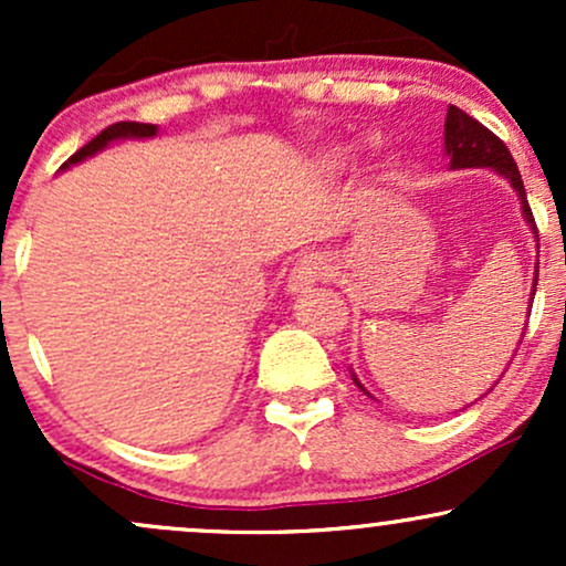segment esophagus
<instances>
[{"label": "esophagus", "instance_id": "obj_1", "mask_svg": "<svg viewBox=\"0 0 566 566\" xmlns=\"http://www.w3.org/2000/svg\"><path fill=\"white\" fill-rule=\"evenodd\" d=\"M333 274V263H329L327 255H319V252H311V255L297 258L295 265L290 271V292H303L314 287L316 282L327 279Z\"/></svg>", "mask_w": 566, "mask_h": 566}]
</instances>
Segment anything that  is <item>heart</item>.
<instances>
[{"instance_id": "b5f03b06", "label": "heart", "mask_w": 566, "mask_h": 566, "mask_svg": "<svg viewBox=\"0 0 566 566\" xmlns=\"http://www.w3.org/2000/svg\"><path fill=\"white\" fill-rule=\"evenodd\" d=\"M337 161H340V154H329V157H324V159H322V165H327V167H335Z\"/></svg>"}]
</instances>
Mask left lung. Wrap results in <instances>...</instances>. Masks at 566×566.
<instances>
[{
    "mask_svg": "<svg viewBox=\"0 0 566 566\" xmlns=\"http://www.w3.org/2000/svg\"><path fill=\"white\" fill-rule=\"evenodd\" d=\"M444 151H447V157H450L452 170H465V167H490V170L503 175L505 180H511V186L516 188L518 199H522V216L532 226V231H535V237H537L535 218H532L527 191H524V184H522V175H518L516 161H513L511 151L505 148V143L500 140L495 133H490L482 122L473 119V116L465 114L463 108L450 106L447 108V122H444ZM535 290H537V274H535V282H532V295H535ZM354 382L361 388V391H365V386L356 380V375H354Z\"/></svg>",
    "mask_w": 566,
    "mask_h": 566,
    "instance_id": "left-lung-1",
    "label": "left lung"
}]
</instances>
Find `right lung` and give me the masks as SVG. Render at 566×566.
I'll return each instance as SVG.
<instances>
[{"label":"right lung","mask_w":566,"mask_h":566,"mask_svg":"<svg viewBox=\"0 0 566 566\" xmlns=\"http://www.w3.org/2000/svg\"><path fill=\"white\" fill-rule=\"evenodd\" d=\"M154 135H157V125H146V122H116V125H108L106 129H103L101 135H95L87 146H82L74 157H69V161H63L61 170H66V167L76 165V161H82V159L93 157V154H97V151H103V148H106L112 140L154 138Z\"/></svg>","instance_id":"add662e5"}]
</instances>
